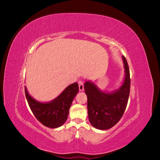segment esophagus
Returning a JSON list of instances; mask_svg holds the SVG:
<instances>
[{
	"label": "esophagus",
	"mask_w": 160,
	"mask_h": 160,
	"mask_svg": "<svg viewBox=\"0 0 160 160\" xmlns=\"http://www.w3.org/2000/svg\"><path fill=\"white\" fill-rule=\"evenodd\" d=\"M78 84H79V91H83V90H84V85H83V81H79Z\"/></svg>",
	"instance_id": "obj_1"
}]
</instances>
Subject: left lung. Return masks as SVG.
<instances>
[{"instance_id":"1","label":"left lung","mask_w":160,"mask_h":160,"mask_svg":"<svg viewBox=\"0 0 160 160\" xmlns=\"http://www.w3.org/2000/svg\"><path fill=\"white\" fill-rule=\"evenodd\" d=\"M125 78L122 85L111 93L101 91L89 81L84 84L88 96V117L91 124L98 129L106 130L113 127L122 118L126 109L130 92V74L128 62L122 56Z\"/></svg>"}]
</instances>
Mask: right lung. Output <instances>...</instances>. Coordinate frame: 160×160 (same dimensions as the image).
Here are the masks:
<instances>
[{
    "mask_svg": "<svg viewBox=\"0 0 160 160\" xmlns=\"http://www.w3.org/2000/svg\"><path fill=\"white\" fill-rule=\"evenodd\" d=\"M78 91V83H74L50 102L42 103L33 99L25 88L26 98L32 113L42 125L50 128H59L65 123L72 100Z\"/></svg>",
    "mask_w": 160,
    "mask_h": 160,
    "instance_id": "add662e5",
    "label": "right lung"
}]
</instances>
